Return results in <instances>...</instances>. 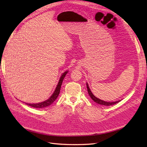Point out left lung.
Listing matches in <instances>:
<instances>
[{
  "instance_id": "obj_1",
  "label": "left lung",
  "mask_w": 147,
  "mask_h": 147,
  "mask_svg": "<svg viewBox=\"0 0 147 147\" xmlns=\"http://www.w3.org/2000/svg\"><path fill=\"white\" fill-rule=\"evenodd\" d=\"M87 90H88V95H90V96L91 97V98L94 100L95 102H96V103H98L99 105H104V106H110V105H112L114 104H116V103H119L120 100L119 101H117V102H105L103 100H102L97 98L92 93V92L90 91V88L88 87V85L87 84Z\"/></svg>"
}]
</instances>
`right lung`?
Returning <instances> with one entry per match:
<instances>
[{
    "mask_svg": "<svg viewBox=\"0 0 147 147\" xmlns=\"http://www.w3.org/2000/svg\"><path fill=\"white\" fill-rule=\"evenodd\" d=\"M67 72L68 71H67L62 74V76L60 78V80L59 82L58 85H57V87L55 88V90L54 91V92H53L52 95L48 100H47L43 102H41V103H33V104H31V103H26V104L30 106V107H34V108H38V109L44 108V107H48L49 105H51V104H52V103L54 102V101L57 99V98L58 97V96L60 94V88H61V85L62 84L63 80V78H65Z\"/></svg>",
    "mask_w": 147,
    "mask_h": 147,
    "instance_id": "add662e5",
    "label": "right lung"
}]
</instances>
